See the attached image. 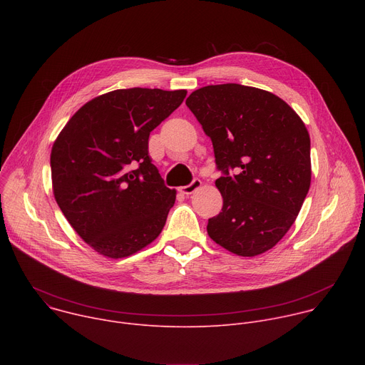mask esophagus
<instances>
[{
  "mask_svg": "<svg viewBox=\"0 0 365 365\" xmlns=\"http://www.w3.org/2000/svg\"><path fill=\"white\" fill-rule=\"evenodd\" d=\"M202 186V182L199 179H193L190 185L187 186H182L179 190L183 193V195H192L193 192H196L199 187Z\"/></svg>",
  "mask_w": 365,
  "mask_h": 365,
  "instance_id": "obj_1",
  "label": "esophagus"
}]
</instances>
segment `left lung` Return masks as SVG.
<instances>
[{"label": "left lung", "instance_id": "left-lung-1", "mask_svg": "<svg viewBox=\"0 0 365 365\" xmlns=\"http://www.w3.org/2000/svg\"><path fill=\"white\" fill-rule=\"evenodd\" d=\"M186 106L212 140L224 173L215 180L222 211L207 221V235L237 255L269 251L290 230L309 192L304 123L277 95L238 83L199 88Z\"/></svg>", "mask_w": 365, "mask_h": 365}]
</instances>
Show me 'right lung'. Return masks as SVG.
Masks as SVG:
<instances>
[{"label":"right lung","mask_w":365,"mask_h":365,"mask_svg":"<svg viewBox=\"0 0 365 365\" xmlns=\"http://www.w3.org/2000/svg\"><path fill=\"white\" fill-rule=\"evenodd\" d=\"M185 89H117L99 95L63 127L50 154L55 199L98 254L128 257L158 238L176 200L148 155V135Z\"/></svg>","instance_id":"right-lung-1"}]
</instances>
